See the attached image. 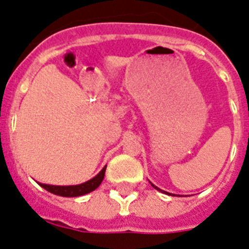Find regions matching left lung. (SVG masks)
<instances>
[{"mask_svg": "<svg viewBox=\"0 0 249 249\" xmlns=\"http://www.w3.org/2000/svg\"><path fill=\"white\" fill-rule=\"evenodd\" d=\"M152 184V183H151ZM152 186H153V187H155V188H156V190H157V191H160V192H163V193H166V192H164V191H162V190H160V188H158V187H156L155 186V184H152Z\"/></svg>", "mask_w": 249, "mask_h": 249, "instance_id": "8db88e82", "label": "left lung"}]
</instances>
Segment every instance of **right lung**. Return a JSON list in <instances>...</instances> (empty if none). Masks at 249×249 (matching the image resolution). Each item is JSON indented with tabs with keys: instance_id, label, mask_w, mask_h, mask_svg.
<instances>
[{
	"instance_id": "obj_1",
	"label": "right lung",
	"mask_w": 249,
	"mask_h": 249,
	"mask_svg": "<svg viewBox=\"0 0 249 249\" xmlns=\"http://www.w3.org/2000/svg\"><path fill=\"white\" fill-rule=\"evenodd\" d=\"M106 167L98 173L96 177H93L89 181L85 182L82 184H77V186H50V184H42L38 183L39 186L43 187L46 191L53 193L57 196H62V197H78V196H83L86 193H89L94 191L101 184L105 177Z\"/></svg>"
}]
</instances>
